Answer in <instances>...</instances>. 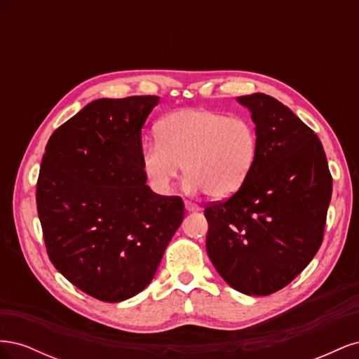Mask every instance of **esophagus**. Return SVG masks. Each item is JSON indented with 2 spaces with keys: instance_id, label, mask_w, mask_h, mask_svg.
I'll return each mask as SVG.
<instances>
[{
  "instance_id": "1",
  "label": "esophagus",
  "mask_w": 359,
  "mask_h": 359,
  "mask_svg": "<svg viewBox=\"0 0 359 359\" xmlns=\"http://www.w3.org/2000/svg\"><path fill=\"white\" fill-rule=\"evenodd\" d=\"M184 205H186V210H187V211H190V212H193V211H199V210H201V206H199L198 203L191 202V201H184Z\"/></svg>"
}]
</instances>
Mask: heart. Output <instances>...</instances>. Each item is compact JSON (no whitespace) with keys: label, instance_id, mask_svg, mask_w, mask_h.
I'll use <instances>...</instances> for the list:
<instances>
[{"label":"heart","instance_id":"heart-1","mask_svg":"<svg viewBox=\"0 0 359 359\" xmlns=\"http://www.w3.org/2000/svg\"><path fill=\"white\" fill-rule=\"evenodd\" d=\"M259 154V132L247 116H229L205 107L166 115L157 140L142 148V168L160 193H168L182 170L191 191L223 199L241 189Z\"/></svg>","mask_w":359,"mask_h":359}]
</instances>
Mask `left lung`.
I'll return each mask as SVG.
<instances>
[{
  "label": "left lung",
  "mask_w": 359,
  "mask_h": 359,
  "mask_svg": "<svg viewBox=\"0 0 359 359\" xmlns=\"http://www.w3.org/2000/svg\"><path fill=\"white\" fill-rule=\"evenodd\" d=\"M238 102L252 112L259 154L240 190L206 203V252L235 290L271 295L322 245L332 177L319 137L289 107L262 93Z\"/></svg>",
  "instance_id": "1"
}]
</instances>
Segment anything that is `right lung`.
<instances>
[{
  "label": "right lung",
  "mask_w": 359,
  "mask_h": 359,
  "mask_svg": "<svg viewBox=\"0 0 359 359\" xmlns=\"http://www.w3.org/2000/svg\"><path fill=\"white\" fill-rule=\"evenodd\" d=\"M157 95L99 99L49 137L36 201L52 265L104 302L135 297L153 280L184 219L180 196L147 186L142 127Z\"/></svg>",
  "instance_id": "right-lung-1"
}]
</instances>
